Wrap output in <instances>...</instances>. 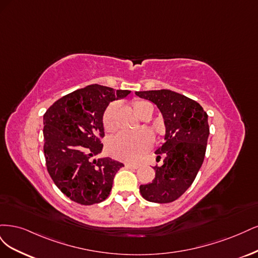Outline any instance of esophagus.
<instances>
[{
    "label": "esophagus",
    "instance_id": "esophagus-1",
    "mask_svg": "<svg viewBox=\"0 0 258 258\" xmlns=\"http://www.w3.org/2000/svg\"><path fill=\"white\" fill-rule=\"evenodd\" d=\"M125 167L130 168V169H137V168H139V165L138 164H126Z\"/></svg>",
    "mask_w": 258,
    "mask_h": 258
}]
</instances>
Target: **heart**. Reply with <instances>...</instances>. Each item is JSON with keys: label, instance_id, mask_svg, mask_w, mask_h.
<instances>
[{"label": "heart", "instance_id": "1", "mask_svg": "<svg viewBox=\"0 0 258 258\" xmlns=\"http://www.w3.org/2000/svg\"><path fill=\"white\" fill-rule=\"evenodd\" d=\"M150 105L143 99H134L132 102L133 109L137 115L141 114L145 108ZM117 109V104L111 103L106 108L103 114V125L107 132L114 130V112ZM152 137L148 132L140 131L135 133H119L118 135L109 139L107 144V150L112 157L124 162H135L139 160L145 152L150 149Z\"/></svg>", "mask_w": 258, "mask_h": 258}]
</instances>
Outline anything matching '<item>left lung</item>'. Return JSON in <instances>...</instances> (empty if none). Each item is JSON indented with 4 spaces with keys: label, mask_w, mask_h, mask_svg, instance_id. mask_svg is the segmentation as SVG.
Wrapping results in <instances>:
<instances>
[{
    "label": "left lung",
    "mask_w": 258,
    "mask_h": 258,
    "mask_svg": "<svg viewBox=\"0 0 258 258\" xmlns=\"http://www.w3.org/2000/svg\"><path fill=\"white\" fill-rule=\"evenodd\" d=\"M135 93L157 106L166 127L165 143L155 151L163 164L154 167L151 183L140 185V194L148 202L171 203L192 185L202 167L210 133L208 114L197 102L170 90Z\"/></svg>",
    "instance_id": "obj_1"
}]
</instances>
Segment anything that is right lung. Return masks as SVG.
<instances>
[{"mask_svg":"<svg viewBox=\"0 0 258 258\" xmlns=\"http://www.w3.org/2000/svg\"><path fill=\"white\" fill-rule=\"evenodd\" d=\"M128 90L91 85L61 97L44 114V153L54 184L73 202L98 204L109 196L123 164L110 157L91 160L103 150V114Z\"/></svg>","mask_w":258,"mask_h":258,"instance_id":"right-lung-1","label":"right lung"}]
</instances>
